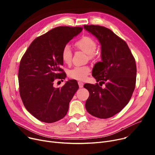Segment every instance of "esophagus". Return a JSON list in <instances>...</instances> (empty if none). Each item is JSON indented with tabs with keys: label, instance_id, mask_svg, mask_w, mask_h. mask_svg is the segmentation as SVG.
<instances>
[{
	"label": "esophagus",
	"instance_id": "esophagus-1",
	"mask_svg": "<svg viewBox=\"0 0 155 155\" xmlns=\"http://www.w3.org/2000/svg\"><path fill=\"white\" fill-rule=\"evenodd\" d=\"M78 85H79V87H80V88H82V87H83V86H84V83H83L82 82H80V81H78Z\"/></svg>",
	"mask_w": 155,
	"mask_h": 155
}]
</instances>
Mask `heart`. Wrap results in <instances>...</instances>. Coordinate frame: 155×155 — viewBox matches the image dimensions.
<instances>
[{"label":"heart","instance_id":"heart-1","mask_svg":"<svg viewBox=\"0 0 155 155\" xmlns=\"http://www.w3.org/2000/svg\"><path fill=\"white\" fill-rule=\"evenodd\" d=\"M75 46L87 54L90 59L94 58L97 44L95 40L89 36L81 38L75 43ZM61 58L64 63L70 64L72 59V51L69 45H64L61 53ZM91 71L88 66H77L68 71V75L72 79L85 80Z\"/></svg>","mask_w":155,"mask_h":155}]
</instances>
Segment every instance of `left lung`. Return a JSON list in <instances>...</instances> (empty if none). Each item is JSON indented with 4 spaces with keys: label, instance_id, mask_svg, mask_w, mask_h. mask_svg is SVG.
I'll list each match as a JSON object with an SVG mask.
<instances>
[{
    "label": "left lung",
    "instance_id": "8db88e82",
    "mask_svg": "<svg viewBox=\"0 0 155 155\" xmlns=\"http://www.w3.org/2000/svg\"><path fill=\"white\" fill-rule=\"evenodd\" d=\"M84 27L101 45L102 61L94 65L92 75L101 86L105 85L103 88L97 83L84 85L89 92L85 107L96 117L109 118L119 112L131 98L136 85V61L127 43L110 29L98 25Z\"/></svg>",
    "mask_w": 155,
    "mask_h": 155
}]
</instances>
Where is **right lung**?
<instances>
[{
    "label": "right lung",
    "mask_w": 155,
    "mask_h": 155,
    "mask_svg": "<svg viewBox=\"0 0 155 155\" xmlns=\"http://www.w3.org/2000/svg\"><path fill=\"white\" fill-rule=\"evenodd\" d=\"M82 29L55 28L36 38L22 57L18 73L20 96L27 110L44 123H54L66 116L78 89L75 80H69L60 88H54L53 82L66 78L61 69V50Z\"/></svg>",
    "instance_id": "right-lung-1"
}]
</instances>
